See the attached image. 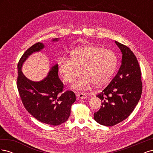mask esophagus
Returning <instances> with one entry per match:
<instances>
[{"label":"esophagus","instance_id":"obj_1","mask_svg":"<svg viewBox=\"0 0 153 153\" xmlns=\"http://www.w3.org/2000/svg\"><path fill=\"white\" fill-rule=\"evenodd\" d=\"M76 98L78 100L86 99L87 98V94L85 93H84V92H83V93H78H78H76Z\"/></svg>","mask_w":153,"mask_h":153}]
</instances>
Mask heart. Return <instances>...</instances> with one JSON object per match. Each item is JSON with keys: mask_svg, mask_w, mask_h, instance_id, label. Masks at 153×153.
I'll return each mask as SVG.
<instances>
[{"mask_svg": "<svg viewBox=\"0 0 153 153\" xmlns=\"http://www.w3.org/2000/svg\"><path fill=\"white\" fill-rule=\"evenodd\" d=\"M117 66V57L112 51L93 45H86L72 51L70 59L64 57L58 60V68L64 80L75 81L81 69L84 73L73 85L77 89L86 90L94 84L101 85L112 77Z\"/></svg>", "mask_w": 153, "mask_h": 153, "instance_id": "1", "label": "heart"}]
</instances>
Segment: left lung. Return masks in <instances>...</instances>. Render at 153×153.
Returning a JSON list of instances; mask_svg holds the SVG:
<instances>
[{
  "mask_svg": "<svg viewBox=\"0 0 153 153\" xmlns=\"http://www.w3.org/2000/svg\"><path fill=\"white\" fill-rule=\"evenodd\" d=\"M122 52V61L112 80L96 95L101 100L100 109L94 114L95 121L112 126L126 119L138 103L142 94L141 71L135 55L126 46L115 41Z\"/></svg>",
  "mask_w": 153,
  "mask_h": 153,
  "instance_id": "obj_1",
  "label": "left lung"
}]
</instances>
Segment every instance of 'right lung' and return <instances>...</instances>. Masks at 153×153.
I'll list each match as a JSON object with an SVG mask.
<instances>
[{"label": "right lung", "mask_w": 153, "mask_h": 153, "mask_svg": "<svg viewBox=\"0 0 153 153\" xmlns=\"http://www.w3.org/2000/svg\"><path fill=\"white\" fill-rule=\"evenodd\" d=\"M58 41L55 38L52 41ZM45 47L37 43L27 49L18 64L17 88L25 109L40 122L53 126L65 123L71 114V106L76 101L71 91H63L64 84L58 76V64L51 68L48 75L39 82L28 79L22 71L24 62L29 55Z\"/></svg>", "instance_id": "obj_1"}]
</instances>
